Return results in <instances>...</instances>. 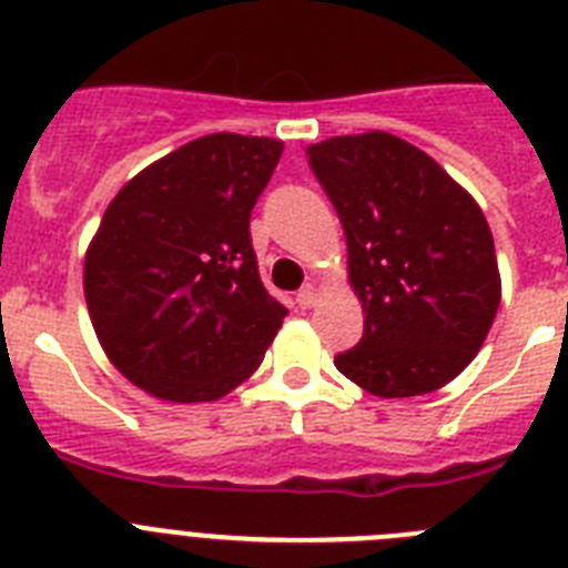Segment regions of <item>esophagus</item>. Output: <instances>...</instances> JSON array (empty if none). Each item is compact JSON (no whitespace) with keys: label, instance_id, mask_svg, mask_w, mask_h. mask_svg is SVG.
<instances>
[{"label":"esophagus","instance_id":"34e87169","mask_svg":"<svg viewBox=\"0 0 568 568\" xmlns=\"http://www.w3.org/2000/svg\"><path fill=\"white\" fill-rule=\"evenodd\" d=\"M295 301H298V307L304 310L315 307V301H318V287H315V284H304V287L298 290V295H295Z\"/></svg>","mask_w":568,"mask_h":568}]
</instances>
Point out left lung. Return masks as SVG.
<instances>
[{
	"label": "left lung",
	"instance_id": "1",
	"mask_svg": "<svg viewBox=\"0 0 568 568\" xmlns=\"http://www.w3.org/2000/svg\"><path fill=\"white\" fill-rule=\"evenodd\" d=\"M344 224L364 335L335 358L378 398L440 389L478 355L500 307L491 230L433 155L384 130L310 144Z\"/></svg>",
	"mask_w": 568,
	"mask_h": 568
}]
</instances>
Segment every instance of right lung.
I'll use <instances>...</instances> for the list:
<instances>
[{"label":"right lung","instance_id":"obj_1","mask_svg":"<svg viewBox=\"0 0 568 568\" xmlns=\"http://www.w3.org/2000/svg\"><path fill=\"white\" fill-rule=\"evenodd\" d=\"M284 144L210 133L133 175L84 255V301L110 364L170 404L227 395L287 310L264 290L250 213Z\"/></svg>","mask_w":568,"mask_h":568}]
</instances>
